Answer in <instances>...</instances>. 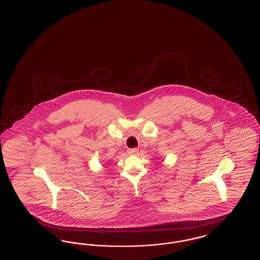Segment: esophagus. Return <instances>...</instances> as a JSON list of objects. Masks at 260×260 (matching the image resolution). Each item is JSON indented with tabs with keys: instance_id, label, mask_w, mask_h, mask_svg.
I'll return each mask as SVG.
<instances>
[{
	"instance_id": "obj_1",
	"label": "esophagus",
	"mask_w": 260,
	"mask_h": 260,
	"mask_svg": "<svg viewBox=\"0 0 260 260\" xmlns=\"http://www.w3.org/2000/svg\"><path fill=\"white\" fill-rule=\"evenodd\" d=\"M137 152H138L137 148H131L127 150V154H129V155H135Z\"/></svg>"
}]
</instances>
